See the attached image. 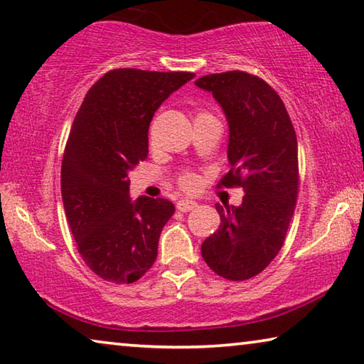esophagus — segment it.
Listing matches in <instances>:
<instances>
[{"label": "esophagus", "instance_id": "1", "mask_svg": "<svg viewBox=\"0 0 364 364\" xmlns=\"http://www.w3.org/2000/svg\"><path fill=\"white\" fill-rule=\"evenodd\" d=\"M195 206H197V203H195V201H192V200H178L177 201V210L182 211V213H187V211L193 210Z\"/></svg>", "mask_w": 364, "mask_h": 364}]
</instances>
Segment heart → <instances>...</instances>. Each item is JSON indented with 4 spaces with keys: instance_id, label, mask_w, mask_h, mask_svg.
<instances>
[{
    "instance_id": "b5f03b06",
    "label": "heart",
    "mask_w": 364,
    "mask_h": 364,
    "mask_svg": "<svg viewBox=\"0 0 364 364\" xmlns=\"http://www.w3.org/2000/svg\"><path fill=\"white\" fill-rule=\"evenodd\" d=\"M203 117H213V115L203 110H200L195 114V119H203ZM178 186H181L183 190H187V192H192V190L198 187V177L192 174V172H183V174L178 177Z\"/></svg>"
}]
</instances>
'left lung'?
Returning a JSON list of instances; mask_svg holds the SVG:
<instances>
[{
  "label": "left lung",
  "instance_id": "8db88e82",
  "mask_svg": "<svg viewBox=\"0 0 364 364\" xmlns=\"http://www.w3.org/2000/svg\"><path fill=\"white\" fill-rule=\"evenodd\" d=\"M195 85L213 94L229 124L231 169L218 187L244 190L240 206L216 205L221 225L201 257L216 275L244 282L270 265L287 237L299 187L298 139L283 100L262 77L226 71Z\"/></svg>",
  "mask_w": 364,
  "mask_h": 364
}]
</instances>
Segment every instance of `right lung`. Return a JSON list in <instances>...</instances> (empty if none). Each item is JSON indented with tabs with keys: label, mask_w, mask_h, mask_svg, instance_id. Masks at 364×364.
I'll return each instance as SVG.
<instances>
[{
	"label": "right lung",
	"mask_w": 364,
	"mask_h": 364,
	"mask_svg": "<svg viewBox=\"0 0 364 364\" xmlns=\"http://www.w3.org/2000/svg\"><path fill=\"white\" fill-rule=\"evenodd\" d=\"M193 76L112 70L89 89L75 117L61 161V198L77 252L105 282H136L158 257L176 206L166 198L132 201L128 171L148 158L154 112Z\"/></svg>",
	"instance_id": "obj_1"
}]
</instances>
